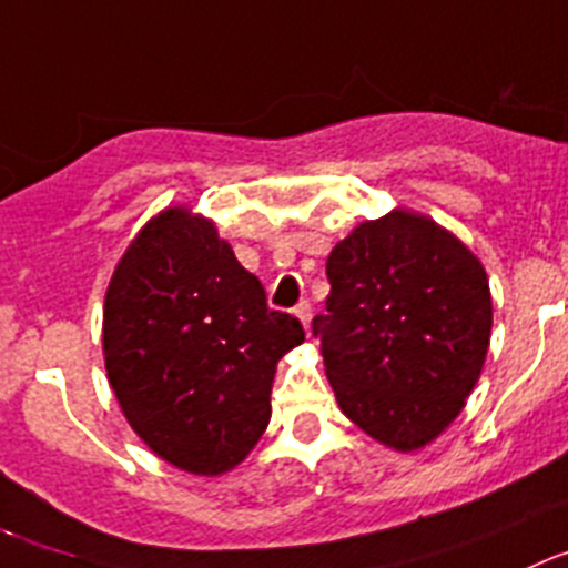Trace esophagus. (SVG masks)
Instances as JSON below:
<instances>
[{
	"label": "esophagus",
	"mask_w": 568,
	"mask_h": 568,
	"mask_svg": "<svg viewBox=\"0 0 568 568\" xmlns=\"http://www.w3.org/2000/svg\"><path fill=\"white\" fill-rule=\"evenodd\" d=\"M294 316L302 322V327L308 331V327H311V302L308 300L300 302V305H296V308H294Z\"/></svg>",
	"instance_id": "esophagus-1"
}]
</instances>
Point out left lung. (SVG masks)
I'll return each mask as SVG.
<instances>
[{"mask_svg": "<svg viewBox=\"0 0 568 568\" xmlns=\"http://www.w3.org/2000/svg\"><path fill=\"white\" fill-rule=\"evenodd\" d=\"M314 320L338 409L395 452H420L457 420L490 347L481 260L428 215L364 221L327 257Z\"/></svg>", "mask_w": 568, "mask_h": 568, "instance_id": "left-lung-1", "label": "left lung"}]
</instances>
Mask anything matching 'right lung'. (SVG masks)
<instances>
[{
  "instance_id": "right-lung-1",
  "label": "right lung",
  "mask_w": 568,
  "mask_h": 568,
  "mask_svg": "<svg viewBox=\"0 0 568 568\" xmlns=\"http://www.w3.org/2000/svg\"><path fill=\"white\" fill-rule=\"evenodd\" d=\"M305 342L215 224L176 204L153 215L111 274L103 358L125 420L164 463L219 476L272 417L277 362Z\"/></svg>"
}]
</instances>
